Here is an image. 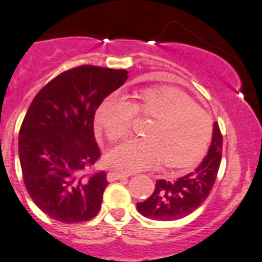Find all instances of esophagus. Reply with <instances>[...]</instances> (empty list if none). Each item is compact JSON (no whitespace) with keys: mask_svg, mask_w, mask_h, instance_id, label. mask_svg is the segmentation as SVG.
I'll return each instance as SVG.
<instances>
[{"mask_svg":"<svg viewBox=\"0 0 262 262\" xmlns=\"http://www.w3.org/2000/svg\"><path fill=\"white\" fill-rule=\"evenodd\" d=\"M126 177H129L128 173L120 172V170H111V172L107 174V180H108L110 182H114V181L121 180V178H126Z\"/></svg>","mask_w":262,"mask_h":262,"instance_id":"1","label":"esophagus"}]
</instances>
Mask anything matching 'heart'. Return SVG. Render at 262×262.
<instances>
[{
  "instance_id": "b5f03b06",
  "label": "heart",
  "mask_w": 262,
  "mask_h": 262,
  "mask_svg": "<svg viewBox=\"0 0 262 262\" xmlns=\"http://www.w3.org/2000/svg\"><path fill=\"white\" fill-rule=\"evenodd\" d=\"M132 103L112 93L98 107L95 123L111 142L130 132L134 116L152 119L142 138H130L112 148L110 164L125 172L155 167L190 168L205 155L213 134V120L194 99L174 89H146Z\"/></svg>"
}]
</instances>
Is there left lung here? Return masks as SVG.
I'll use <instances>...</instances> for the list:
<instances>
[{
  "label": "left lung",
  "instance_id": "obj_1",
  "mask_svg": "<svg viewBox=\"0 0 262 262\" xmlns=\"http://www.w3.org/2000/svg\"><path fill=\"white\" fill-rule=\"evenodd\" d=\"M222 156V134L219 124H213V136L208 154L194 172L176 181H156L155 190L148 199L137 203L142 216L158 221L183 219L198 209L211 194L216 182Z\"/></svg>",
  "mask_w": 262,
  "mask_h": 262
}]
</instances>
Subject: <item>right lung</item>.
Masks as SVG:
<instances>
[{
	"mask_svg": "<svg viewBox=\"0 0 262 262\" xmlns=\"http://www.w3.org/2000/svg\"><path fill=\"white\" fill-rule=\"evenodd\" d=\"M128 79L125 70L80 66L58 75L32 101L19 130L26 189L38 208L63 224L89 221L101 209L106 172H90L101 158L94 115Z\"/></svg>",
	"mask_w": 262,
	"mask_h": 262,
	"instance_id": "obj_1",
	"label": "right lung"
}]
</instances>
